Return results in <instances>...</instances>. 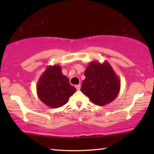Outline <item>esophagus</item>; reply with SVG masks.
I'll return each instance as SVG.
<instances>
[{
    "label": "esophagus",
    "mask_w": 154,
    "mask_h": 154,
    "mask_svg": "<svg viewBox=\"0 0 154 154\" xmlns=\"http://www.w3.org/2000/svg\"><path fill=\"white\" fill-rule=\"evenodd\" d=\"M75 88H76V89H77V90H80V88H81V85H75Z\"/></svg>",
    "instance_id": "esophagus-1"
}]
</instances>
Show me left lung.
I'll use <instances>...</instances> for the list:
<instances>
[{"instance_id": "left-lung-1", "label": "left lung", "mask_w": 154, "mask_h": 154, "mask_svg": "<svg viewBox=\"0 0 154 154\" xmlns=\"http://www.w3.org/2000/svg\"><path fill=\"white\" fill-rule=\"evenodd\" d=\"M81 91L90 101L104 106L116 98L120 90V81L107 61L90 62L85 71Z\"/></svg>"}]
</instances>
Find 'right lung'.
Returning a JSON list of instances; mask_svg holds the SVG:
<instances>
[{
    "label": "right lung",
    "mask_w": 154,
    "mask_h": 154,
    "mask_svg": "<svg viewBox=\"0 0 154 154\" xmlns=\"http://www.w3.org/2000/svg\"><path fill=\"white\" fill-rule=\"evenodd\" d=\"M75 92L76 88L70 84L69 79L62 74L61 66L58 64L48 66L36 85L38 98L51 108L65 105Z\"/></svg>",
    "instance_id": "add662e5"
}]
</instances>
